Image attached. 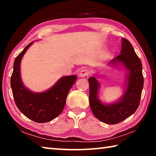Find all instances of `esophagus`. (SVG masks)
Segmentation results:
<instances>
[{
	"label": "esophagus",
	"instance_id": "obj_1",
	"mask_svg": "<svg viewBox=\"0 0 156 156\" xmlns=\"http://www.w3.org/2000/svg\"><path fill=\"white\" fill-rule=\"evenodd\" d=\"M89 73V72L88 69H82L80 71V72L79 73V76L81 78H84V77H85V76H88Z\"/></svg>",
	"mask_w": 156,
	"mask_h": 156
}]
</instances>
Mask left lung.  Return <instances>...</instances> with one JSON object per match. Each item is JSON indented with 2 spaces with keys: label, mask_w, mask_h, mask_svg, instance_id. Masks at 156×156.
<instances>
[{
  "label": "left lung",
  "mask_w": 156,
  "mask_h": 156,
  "mask_svg": "<svg viewBox=\"0 0 156 156\" xmlns=\"http://www.w3.org/2000/svg\"><path fill=\"white\" fill-rule=\"evenodd\" d=\"M109 65L113 67L122 66L127 72L125 92L117 101L104 104L99 99V75L89 78V105L94 115L101 122L115 125L125 120L138 109L143 89L144 78L142 65L132 44L126 38H122L120 54L112 60Z\"/></svg>",
  "instance_id": "obj_1"
}]
</instances>
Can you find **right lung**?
I'll return each mask as SVG.
<instances>
[{
	"instance_id": "right-lung-1",
	"label": "right lung",
	"mask_w": 156,
	"mask_h": 156,
	"mask_svg": "<svg viewBox=\"0 0 156 156\" xmlns=\"http://www.w3.org/2000/svg\"><path fill=\"white\" fill-rule=\"evenodd\" d=\"M31 42L16 58L11 77V87L15 103L21 113L38 123L49 122L62 112L67 94L77 79L76 75L63 76L51 88L43 92H34L24 85L20 76V62Z\"/></svg>"
}]
</instances>
